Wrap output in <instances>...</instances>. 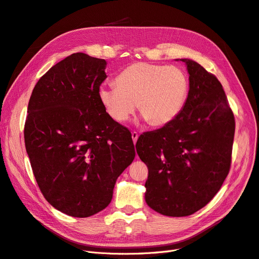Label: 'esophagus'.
<instances>
[{"label": "esophagus", "instance_id": "34e87169", "mask_svg": "<svg viewBox=\"0 0 259 259\" xmlns=\"http://www.w3.org/2000/svg\"><path fill=\"white\" fill-rule=\"evenodd\" d=\"M132 138H133L134 143H136V141H137V139H138V134H137V132H132Z\"/></svg>", "mask_w": 259, "mask_h": 259}]
</instances>
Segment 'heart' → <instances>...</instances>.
Masks as SVG:
<instances>
[{
    "mask_svg": "<svg viewBox=\"0 0 259 259\" xmlns=\"http://www.w3.org/2000/svg\"><path fill=\"white\" fill-rule=\"evenodd\" d=\"M116 86H102L99 98L109 117L125 122L135 111L152 127L171 122L182 109L188 94V80L177 67L136 63L124 69Z\"/></svg>",
    "mask_w": 259,
    "mask_h": 259,
    "instance_id": "obj_1",
    "label": "heart"
}]
</instances>
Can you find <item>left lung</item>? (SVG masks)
<instances>
[{
  "mask_svg": "<svg viewBox=\"0 0 259 259\" xmlns=\"http://www.w3.org/2000/svg\"><path fill=\"white\" fill-rule=\"evenodd\" d=\"M187 65L189 92L171 122L136 143L149 169L146 202L169 217L190 215L207 205L231 169L235 118L221 82L201 65Z\"/></svg>",
  "mask_w": 259,
  "mask_h": 259,
  "instance_id": "1",
  "label": "left lung"
}]
</instances>
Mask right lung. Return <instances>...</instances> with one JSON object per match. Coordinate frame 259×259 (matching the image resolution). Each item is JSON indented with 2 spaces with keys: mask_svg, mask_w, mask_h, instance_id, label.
<instances>
[{
  "mask_svg": "<svg viewBox=\"0 0 259 259\" xmlns=\"http://www.w3.org/2000/svg\"><path fill=\"white\" fill-rule=\"evenodd\" d=\"M105 67V59L72 54L40 77L28 102L24 140L39 189L76 218L107 207L136 154L131 132L100 101Z\"/></svg>",
  "mask_w": 259,
  "mask_h": 259,
  "instance_id": "right-lung-1",
  "label": "right lung"
}]
</instances>
